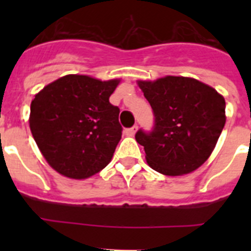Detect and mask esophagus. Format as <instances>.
Here are the masks:
<instances>
[{
  "label": "esophagus",
  "instance_id": "obj_1",
  "mask_svg": "<svg viewBox=\"0 0 251 251\" xmlns=\"http://www.w3.org/2000/svg\"><path fill=\"white\" fill-rule=\"evenodd\" d=\"M137 129H138V127H137V126H133V127L126 129V134H127V136H130V137L134 136V134H136V132H137Z\"/></svg>",
  "mask_w": 251,
  "mask_h": 251
}]
</instances>
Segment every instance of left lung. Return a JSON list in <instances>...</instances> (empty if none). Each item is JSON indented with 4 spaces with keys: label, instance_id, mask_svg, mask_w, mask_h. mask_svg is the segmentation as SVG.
I'll return each instance as SVG.
<instances>
[{
    "label": "left lung",
    "instance_id": "left-lung-1",
    "mask_svg": "<svg viewBox=\"0 0 251 251\" xmlns=\"http://www.w3.org/2000/svg\"><path fill=\"white\" fill-rule=\"evenodd\" d=\"M151 104L154 126L139 129L151 168L167 176L190 174L205 163L225 126V99L214 88L185 76L138 81Z\"/></svg>",
    "mask_w": 251,
    "mask_h": 251
}]
</instances>
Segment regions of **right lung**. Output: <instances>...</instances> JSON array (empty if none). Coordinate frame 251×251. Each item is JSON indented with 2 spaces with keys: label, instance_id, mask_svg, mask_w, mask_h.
I'll return each mask as SVG.
<instances>
[{
  "label": "right lung",
  "instance_id": "right-lung-1",
  "mask_svg": "<svg viewBox=\"0 0 251 251\" xmlns=\"http://www.w3.org/2000/svg\"><path fill=\"white\" fill-rule=\"evenodd\" d=\"M118 84V79L65 75L35 95L28 121L31 133L59 174L88 178L110 162L123 130L119 108L109 103Z\"/></svg>",
  "mask_w": 251,
  "mask_h": 251
}]
</instances>
